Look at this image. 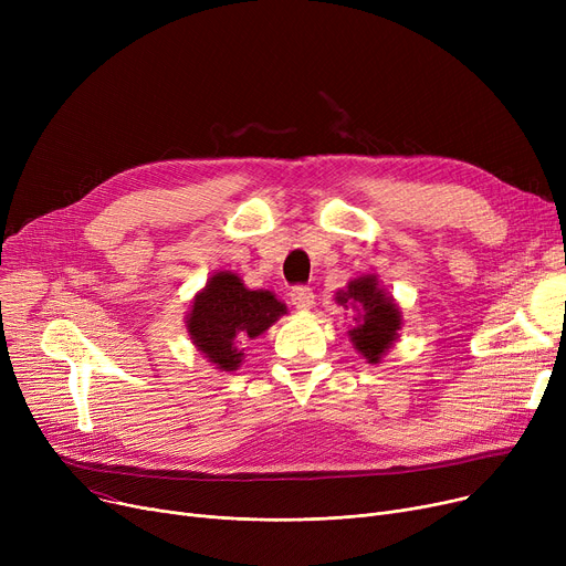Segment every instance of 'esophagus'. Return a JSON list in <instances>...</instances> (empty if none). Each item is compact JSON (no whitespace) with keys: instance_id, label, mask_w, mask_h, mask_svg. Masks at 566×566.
I'll return each mask as SVG.
<instances>
[{"instance_id":"1","label":"esophagus","mask_w":566,"mask_h":566,"mask_svg":"<svg viewBox=\"0 0 566 566\" xmlns=\"http://www.w3.org/2000/svg\"><path fill=\"white\" fill-rule=\"evenodd\" d=\"M291 303H293L295 310H303V312L312 310V305H314V293H312V289H310V286H293V291H291Z\"/></svg>"}]
</instances>
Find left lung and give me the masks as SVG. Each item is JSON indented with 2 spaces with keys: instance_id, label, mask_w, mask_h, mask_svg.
<instances>
[{
  "instance_id": "8db88e82",
  "label": "left lung",
  "mask_w": 566,
  "mask_h": 566,
  "mask_svg": "<svg viewBox=\"0 0 566 566\" xmlns=\"http://www.w3.org/2000/svg\"><path fill=\"white\" fill-rule=\"evenodd\" d=\"M337 303L360 312L348 337L367 363H380L401 331V312L395 301L378 286L376 275H363L350 280L344 291H337Z\"/></svg>"
}]
</instances>
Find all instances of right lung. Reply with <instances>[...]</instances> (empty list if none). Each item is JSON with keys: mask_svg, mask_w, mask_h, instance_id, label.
Segmentation results:
<instances>
[{"mask_svg": "<svg viewBox=\"0 0 566 566\" xmlns=\"http://www.w3.org/2000/svg\"><path fill=\"white\" fill-rule=\"evenodd\" d=\"M286 314V305L271 291H250L235 273L220 271L195 295L188 333L197 350L220 371H235L243 363V344L256 339Z\"/></svg>", "mask_w": 566, "mask_h": 566, "instance_id": "right-lung-1", "label": "right lung"}]
</instances>
